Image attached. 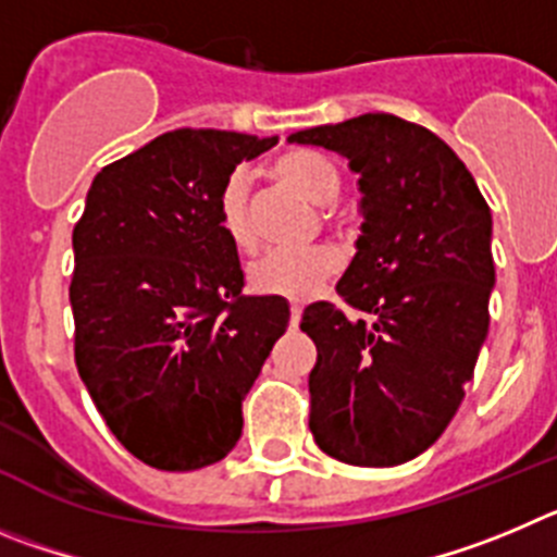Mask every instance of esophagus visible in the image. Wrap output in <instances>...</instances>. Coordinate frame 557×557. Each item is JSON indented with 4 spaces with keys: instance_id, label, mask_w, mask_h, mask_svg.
Returning <instances> with one entry per match:
<instances>
[{
    "instance_id": "obj_1",
    "label": "esophagus",
    "mask_w": 557,
    "mask_h": 557,
    "mask_svg": "<svg viewBox=\"0 0 557 557\" xmlns=\"http://www.w3.org/2000/svg\"><path fill=\"white\" fill-rule=\"evenodd\" d=\"M299 322H302V305L294 302V305H290V324H294V327H297Z\"/></svg>"
}]
</instances>
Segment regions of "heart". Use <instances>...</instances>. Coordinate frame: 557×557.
I'll list each match as a JSON object with an SVG mask.
<instances>
[{"label": "heart", "instance_id": "1", "mask_svg": "<svg viewBox=\"0 0 557 557\" xmlns=\"http://www.w3.org/2000/svg\"><path fill=\"white\" fill-rule=\"evenodd\" d=\"M274 177L302 194L310 202H330L341 188L338 169L324 154L310 149H294L274 160ZM219 227L227 242L242 252H252L258 244L252 222L247 213V183L244 177H230L219 197ZM341 272V255L333 247H305V249H274L258 258L249 267V288L260 297H283L290 302H305L315 297L319 288L333 274Z\"/></svg>", "mask_w": 557, "mask_h": 557}]
</instances>
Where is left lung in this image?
I'll return each instance as SVG.
<instances>
[{
	"label": "left lung",
	"instance_id": "obj_1",
	"mask_svg": "<svg viewBox=\"0 0 557 557\" xmlns=\"http://www.w3.org/2000/svg\"><path fill=\"white\" fill-rule=\"evenodd\" d=\"M358 174L360 235L338 294L308 305L315 444L341 463L399 466L433 447L460 408L488 335L491 210L463 160L388 113L297 129Z\"/></svg>",
	"mask_w": 557,
	"mask_h": 557
}]
</instances>
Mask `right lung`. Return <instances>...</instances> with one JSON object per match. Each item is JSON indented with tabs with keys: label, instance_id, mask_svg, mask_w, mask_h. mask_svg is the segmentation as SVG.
Instances as JSON below:
<instances>
[{
	"label": "right lung",
	"instance_id": "1",
	"mask_svg": "<svg viewBox=\"0 0 557 557\" xmlns=\"http://www.w3.org/2000/svg\"><path fill=\"white\" fill-rule=\"evenodd\" d=\"M277 135L174 129L104 166L72 235L74 360L110 433L144 463L222 460L244 399L290 319L283 297H242L219 197Z\"/></svg>",
	"mask_w": 557,
	"mask_h": 557
}]
</instances>
